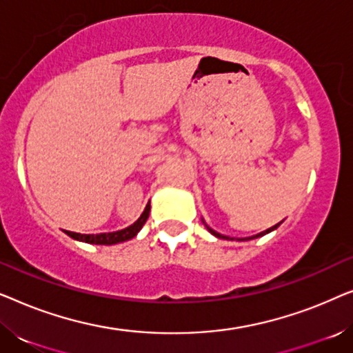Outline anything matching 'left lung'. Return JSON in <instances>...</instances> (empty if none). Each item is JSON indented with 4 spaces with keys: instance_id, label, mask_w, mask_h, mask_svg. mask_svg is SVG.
Listing matches in <instances>:
<instances>
[{
    "instance_id": "left-lung-1",
    "label": "left lung",
    "mask_w": 353,
    "mask_h": 353,
    "mask_svg": "<svg viewBox=\"0 0 353 353\" xmlns=\"http://www.w3.org/2000/svg\"><path fill=\"white\" fill-rule=\"evenodd\" d=\"M279 225V223H278ZM278 225H274V226H272V228H268L267 231H263V233H260V234H257V236H254V238H260V236H263V234H267V233H270V231H273L274 228H278ZM207 228H209V226H207ZM209 231H210V233L212 234H214V236H216V238H220V239H228V238H226V236H223V234H220V233H216V231H214V230H212V228H209ZM252 238V239H254Z\"/></svg>"
}]
</instances>
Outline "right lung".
Listing matches in <instances>:
<instances>
[{"instance_id": "obj_1", "label": "right lung", "mask_w": 353, "mask_h": 353, "mask_svg": "<svg viewBox=\"0 0 353 353\" xmlns=\"http://www.w3.org/2000/svg\"><path fill=\"white\" fill-rule=\"evenodd\" d=\"M149 210L151 207L146 205V209L141 214V216L134 221L132 226L128 228L120 230V231H114V233H99V234H80V233H72V231H65L70 238H74L77 241H83V243H90V244H104V245H110V244H117V243H123V241H128L134 238L138 234V231L143 228V225L146 223L148 216H149Z\"/></svg>"}]
</instances>
